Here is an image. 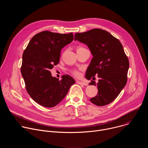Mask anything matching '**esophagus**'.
Listing matches in <instances>:
<instances>
[{
	"label": "esophagus",
	"mask_w": 148,
	"mask_h": 148,
	"mask_svg": "<svg viewBox=\"0 0 148 148\" xmlns=\"http://www.w3.org/2000/svg\"><path fill=\"white\" fill-rule=\"evenodd\" d=\"M77 82L78 84H80V85H83V86H88V84L86 83V82H81V81H77Z\"/></svg>",
	"instance_id": "obj_1"
}]
</instances>
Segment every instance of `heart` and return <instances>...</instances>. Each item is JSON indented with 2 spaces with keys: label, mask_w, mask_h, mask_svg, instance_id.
Masks as SVG:
<instances>
[{
  "label": "heart",
  "mask_w": 148,
  "mask_h": 148,
  "mask_svg": "<svg viewBox=\"0 0 148 148\" xmlns=\"http://www.w3.org/2000/svg\"><path fill=\"white\" fill-rule=\"evenodd\" d=\"M81 48H82V47H78L77 49H81ZM70 73L74 75V76H75V77H77V78H79L80 77H81V73H80V71H78V70H70Z\"/></svg>",
  "instance_id": "b5f03b06"
}]
</instances>
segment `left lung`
<instances>
[{"instance_id":"obj_1","label":"left lung","mask_w":148,"mask_h":148,"mask_svg":"<svg viewBox=\"0 0 148 148\" xmlns=\"http://www.w3.org/2000/svg\"><path fill=\"white\" fill-rule=\"evenodd\" d=\"M74 40L86 44L93 56L86 78L90 80L95 75L99 78L97 84L92 80L89 84L97 86L98 90L97 95L90 101L97 106L110 103L127 82L130 63L122 44L109 32L100 29L75 33Z\"/></svg>"}]
</instances>
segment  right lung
<instances>
[{
    "mask_svg": "<svg viewBox=\"0 0 148 148\" xmlns=\"http://www.w3.org/2000/svg\"><path fill=\"white\" fill-rule=\"evenodd\" d=\"M73 33L60 34L43 31L36 34L23 54L21 67L26 89L32 98L40 105L54 107L67 94L75 80L69 75L58 80L50 70L59 63L61 49L71 43Z\"/></svg>",
    "mask_w": 148,
    "mask_h": 148,
    "instance_id": "1",
    "label": "right lung"
}]
</instances>
